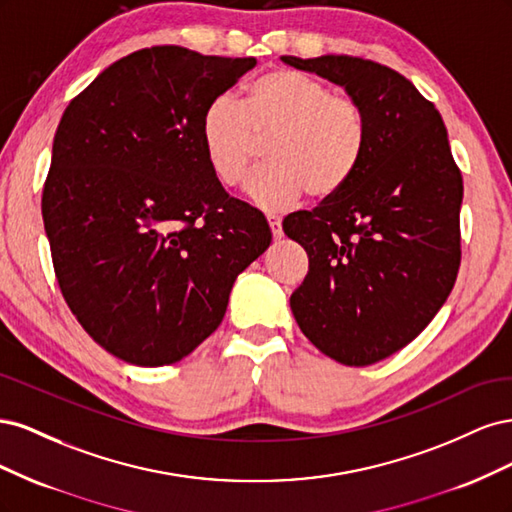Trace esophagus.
<instances>
[{"label": "esophagus", "mask_w": 512, "mask_h": 512, "mask_svg": "<svg viewBox=\"0 0 512 512\" xmlns=\"http://www.w3.org/2000/svg\"><path fill=\"white\" fill-rule=\"evenodd\" d=\"M267 222L271 226V232H273V239H282L284 230H282V220L277 218V215H267Z\"/></svg>", "instance_id": "obj_1"}]
</instances>
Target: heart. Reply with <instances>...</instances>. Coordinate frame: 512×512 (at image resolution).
I'll return each instance as SVG.
<instances>
[{"instance_id": "heart-1", "label": "heart", "mask_w": 512, "mask_h": 512, "mask_svg": "<svg viewBox=\"0 0 512 512\" xmlns=\"http://www.w3.org/2000/svg\"><path fill=\"white\" fill-rule=\"evenodd\" d=\"M205 160L226 188L247 177L258 143L269 162L245 192L262 209L337 196L354 179L369 141L365 108L299 70L277 68L247 83L243 100L215 96L198 121Z\"/></svg>"}]
</instances>
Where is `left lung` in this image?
I'll return each instance as SVG.
<instances>
[{
	"label": "left lung",
	"mask_w": 512,
	"mask_h": 512,
	"mask_svg": "<svg viewBox=\"0 0 512 512\" xmlns=\"http://www.w3.org/2000/svg\"><path fill=\"white\" fill-rule=\"evenodd\" d=\"M282 61L342 85L369 123L365 158L346 188L284 218L309 258L290 309L337 363H378L408 346L455 286L461 170L438 108L406 76L350 55Z\"/></svg>",
	"instance_id": "left-lung-1"
}]
</instances>
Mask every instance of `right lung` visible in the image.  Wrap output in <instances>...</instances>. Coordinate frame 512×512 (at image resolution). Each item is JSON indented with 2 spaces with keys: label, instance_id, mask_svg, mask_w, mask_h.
Returning a JSON list of instances; mask_svg holds the SVG:
<instances>
[{
  "label": "right lung",
  "instance_id": "1",
  "mask_svg": "<svg viewBox=\"0 0 512 512\" xmlns=\"http://www.w3.org/2000/svg\"><path fill=\"white\" fill-rule=\"evenodd\" d=\"M254 57L151 46L108 66L61 115L42 190L57 284L117 359L181 361L220 327L237 275L271 245L258 209L205 160V106Z\"/></svg>",
  "mask_w": 512,
  "mask_h": 512
}]
</instances>
